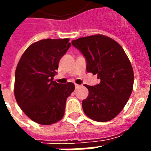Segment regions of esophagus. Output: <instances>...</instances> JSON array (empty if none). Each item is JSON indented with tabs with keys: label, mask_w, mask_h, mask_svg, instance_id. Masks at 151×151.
Instances as JSON below:
<instances>
[{
	"label": "esophagus",
	"mask_w": 151,
	"mask_h": 151,
	"mask_svg": "<svg viewBox=\"0 0 151 151\" xmlns=\"http://www.w3.org/2000/svg\"><path fill=\"white\" fill-rule=\"evenodd\" d=\"M82 87V85H78V84H75V88H79Z\"/></svg>",
	"instance_id": "esophagus-1"
}]
</instances>
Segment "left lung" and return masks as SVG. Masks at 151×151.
Returning <instances> with one entry per match:
<instances>
[{"label": "left lung", "instance_id": "8db88e82", "mask_svg": "<svg viewBox=\"0 0 151 151\" xmlns=\"http://www.w3.org/2000/svg\"><path fill=\"white\" fill-rule=\"evenodd\" d=\"M71 43L85 56L88 72L100 79L94 86L85 85L88 96L82 101L84 112L96 122L112 120L132 92L134 73L129 58L119 44L104 35L81 37Z\"/></svg>", "mask_w": 151, "mask_h": 151}]
</instances>
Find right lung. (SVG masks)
<instances>
[{"label":"right lung","mask_w":151,"mask_h":151,"mask_svg":"<svg viewBox=\"0 0 151 151\" xmlns=\"http://www.w3.org/2000/svg\"><path fill=\"white\" fill-rule=\"evenodd\" d=\"M66 39H44L32 44L22 54L15 74V97L27 117L48 125L63 118L66 99L75 86L53 81L59 60L70 47Z\"/></svg>","instance_id":"add662e5"}]
</instances>
